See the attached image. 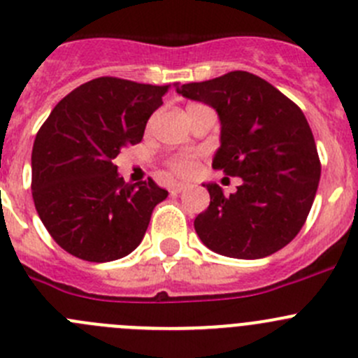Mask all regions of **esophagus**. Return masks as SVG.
I'll use <instances>...</instances> for the list:
<instances>
[{
    "instance_id": "obj_1",
    "label": "esophagus",
    "mask_w": 358,
    "mask_h": 358,
    "mask_svg": "<svg viewBox=\"0 0 358 358\" xmlns=\"http://www.w3.org/2000/svg\"><path fill=\"white\" fill-rule=\"evenodd\" d=\"M182 189H186L185 182H176V185L170 186V193H172V195H177V193H181Z\"/></svg>"
}]
</instances>
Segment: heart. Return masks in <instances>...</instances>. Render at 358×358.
Segmentation results:
<instances>
[{"label":"heart","mask_w":358,"mask_h":358,"mask_svg":"<svg viewBox=\"0 0 358 358\" xmlns=\"http://www.w3.org/2000/svg\"><path fill=\"white\" fill-rule=\"evenodd\" d=\"M196 165H199V159H196L195 155H189V152L172 156V158L166 159L169 170L177 173V176H192L196 170Z\"/></svg>","instance_id":"1"}]
</instances>
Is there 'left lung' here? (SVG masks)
<instances>
[{"label": "left lung", "instance_id": "obj_1", "mask_svg": "<svg viewBox=\"0 0 358 358\" xmlns=\"http://www.w3.org/2000/svg\"><path fill=\"white\" fill-rule=\"evenodd\" d=\"M177 93L216 108L221 145L213 169L243 179L230 196L214 182L203 185L210 203L195 217L200 241L243 260L287 246L306 223L322 173L301 108L267 80L241 70L182 84Z\"/></svg>", "mask_w": 358, "mask_h": 358}]
</instances>
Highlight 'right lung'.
I'll return each mask as SVG.
<instances>
[{
	"label": "right lung",
	"instance_id": "obj_1",
	"mask_svg": "<svg viewBox=\"0 0 358 358\" xmlns=\"http://www.w3.org/2000/svg\"><path fill=\"white\" fill-rule=\"evenodd\" d=\"M177 86V84H173ZM169 86L98 77L52 108L31 152L36 213L54 241L86 262L130 255L169 192L152 179L128 185L114 158L144 137Z\"/></svg>",
	"mask_w": 358,
	"mask_h": 358
}]
</instances>
